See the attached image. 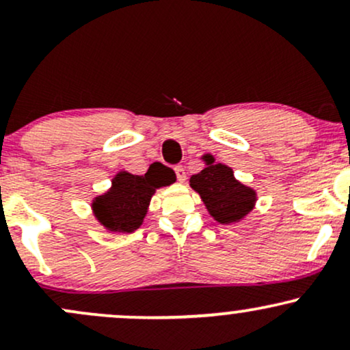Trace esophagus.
<instances>
[{
    "instance_id": "obj_1",
    "label": "esophagus",
    "mask_w": 350,
    "mask_h": 350,
    "mask_svg": "<svg viewBox=\"0 0 350 350\" xmlns=\"http://www.w3.org/2000/svg\"><path fill=\"white\" fill-rule=\"evenodd\" d=\"M174 171H176V176H178L179 183H184V180H186V170H184L183 166H176Z\"/></svg>"
}]
</instances>
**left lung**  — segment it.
I'll return each instance as SVG.
<instances>
[{
    "label": "left lung",
    "mask_w": 350,
    "mask_h": 350,
    "mask_svg": "<svg viewBox=\"0 0 350 350\" xmlns=\"http://www.w3.org/2000/svg\"><path fill=\"white\" fill-rule=\"evenodd\" d=\"M204 167L191 176L189 186L199 194L208 215L222 226H234L245 220L255 208L258 194L235 178L234 170L224 163H215L212 154H204Z\"/></svg>",
    "instance_id": "left-lung-1"
}]
</instances>
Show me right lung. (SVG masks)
<instances>
[{
    "label": "right lung",
    "instance_id": "right-lung-1",
    "mask_svg": "<svg viewBox=\"0 0 350 350\" xmlns=\"http://www.w3.org/2000/svg\"><path fill=\"white\" fill-rule=\"evenodd\" d=\"M174 179L159 167H150L143 176L120 170L111 186L92 199V214L110 234H131L143 226L156 189L171 186Z\"/></svg>",
    "mask_w": 350,
    "mask_h": 350
}]
</instances>
